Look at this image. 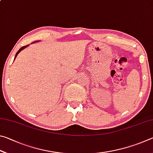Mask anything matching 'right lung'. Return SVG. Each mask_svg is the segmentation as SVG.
Here are the masks:
<instances>
[{"instance_id": "right-lung-1", "label": "right lung", "mask_w": 153, "mask_h": 153, "mask_svg": "<svg viewBox=\"0 0 153 153\" xmlns=\"http://www.w3.org/2000/svg\"><path fill=\"white\" fill-rule=\"evenodd\" d=\"M29 46V45H27V46H22V48H21L19 49V50L17 51V53H16V55H15V58H16V56H17V55H18V54H19V53H20V52H21V51H22L23 50V49H24L25 48H26V47H27V46Z\"/></svg>"}]
</instances>
